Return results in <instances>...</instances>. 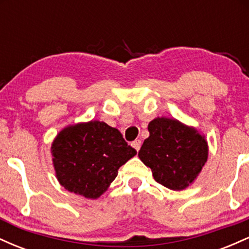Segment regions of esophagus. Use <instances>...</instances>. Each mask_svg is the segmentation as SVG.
<instances>
[{
	"mask_svg": "<svg viewBox=\"0 0 249 249\" xmlns=\"http://www.w3.org/2000/svg\"><path fill=\"white\" fill-rule=\"evenodd\" d=\"M141 146H142V141H139V139H136V141L132 142V147L137 151V152L141 150Z\"/></svg>",
	"mask_w": 249,
	"mask_h": 249,
	"instance_id": "1",
	"label": "esophagus"
}]
</instances>
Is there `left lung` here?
<instances>
[{
  "label": "left lung",
  "instance_id": "1",
  "mask_svg": "<svg viewBox=\"0 0 249 249\" xmlns=\"http://www.w3.org/2000/svg\"><path fill=\"white\" fill-rule=\"evenodd\" d=\"M150 137L142 142L138 156L151 168L162 186L181 191L196 179L207 161L208 146L196 128L177 119L161 117L148 124Z\"/></svg>",
  "mask_w": 249,
  "mask_h": 249
}]
</instances>
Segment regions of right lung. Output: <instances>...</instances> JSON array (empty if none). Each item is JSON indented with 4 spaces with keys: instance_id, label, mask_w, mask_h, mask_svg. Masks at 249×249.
<instances>
[{
    "instance_id": "add662e5",
    "label": "right lung",
    "mask_w": 249,
    "mask_h": 249,
    "mask_svg": "<svg viewBox=\"0 0 249 249\" xmlns=\"http://www.w3.org/2000/svg\"><path fill=\"white\" fill-rule=\"evenodd\" d=\"M51 154L56 177L65 190L97 199L137 151L117 128L91 121L63 128L53 142Z\"/></svg>"
}]
</instances>
